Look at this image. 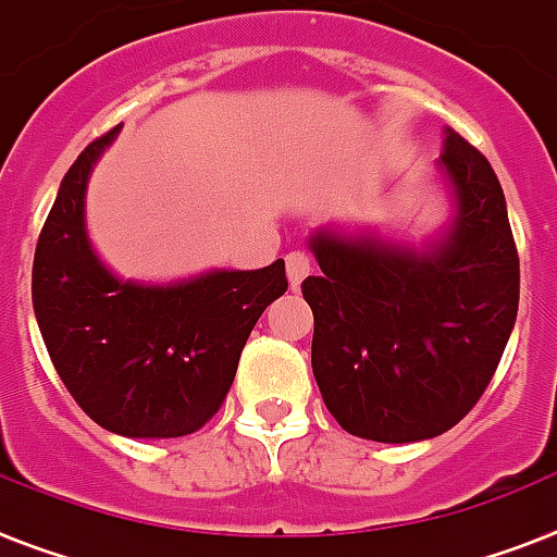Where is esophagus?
I'll list each match as a JSON object with an SVG mask.
<instances>
[{
  "mask_svg": "<svg viewBox=\"0 0 557 557\" xmlns=\"http://www.w3.org/2000/svg\"><path fill=\"white\" fill-rule=\"evenodd\" d=\"M287 282H289V287L293 289H298L301 287V282H305L307 275H310V270H312V261H310V256H307V252H301V250H293V252H287Z\"/></svg>",
  "mask_w": 557,
  "mask_h": 557,
  "instance_id": "obj_1",
  "label": "esophagus"
}]
</instances>
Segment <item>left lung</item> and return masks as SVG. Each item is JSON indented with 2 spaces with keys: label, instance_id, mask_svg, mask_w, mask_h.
Returning <instances> with one entry per match:
<instances>
[{
  "label": "left lung",
  "instance_id": "left-lung-1",
  "mask_svg": "<svg viewBox=\"0 0 557 557\" xmlns=\"http://www.w3.org/2000/svg\"><path fill=\"white\" fill-rule=\"evenodd\" d=\"M441 178L453 199L424 247L319 227L310 305L312 375L333 418L358 438L410 444L447 433L484 395L516 327L518 250L495 170L453 127Z\"/></svg>",
  "mask_w": 557,
  "mask_h": 557
}]
</instances>
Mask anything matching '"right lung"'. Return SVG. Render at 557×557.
<instances>
[{
	"instance_id": "right-lung-1",
	"label": "right lung",
	"mask_w": 557,
	"mask_h": 557,
	"mask_svg": "<svg viewBox=\"0 0 557 557\" xmlns=\"http://www.w3.org/2000/svg\"><path fill=\"white\" fill-rule=\"evenodd\" d=\"M122 124L64 173L34 256V312L67 393L127 438H178L219 412L247 335L284 296V261L207 270L182 282L119 278L85 227L90 170Z\"/></svg>"
}]
</instances>
